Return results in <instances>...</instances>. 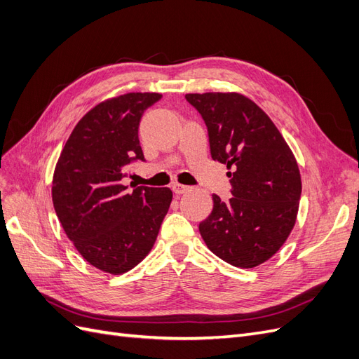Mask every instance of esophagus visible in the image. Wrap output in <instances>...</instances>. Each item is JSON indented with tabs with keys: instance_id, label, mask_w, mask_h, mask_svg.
Returning a JSON list of instances; mask_svg holds the SVG:
<instances>
[{
	"instance_id": "1",
	"label": "esophagus",
	"mask_w": 359,
	"mask_h": 359,
	"mask_svg": "<svg viewBox=\"0 0 359 359\" xmlns=\"http://www.w3.org/2000/svg\"><path fill=\"white\" fill-rule=\"evenodd\" d=\"M172 190H173V193L175 194H184V193H187V191H190V187L189 186H182V184H173L172 186Z\"/></svg>"
}]
</instances>
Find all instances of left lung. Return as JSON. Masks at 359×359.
Masks as SVG:
<instances>
[{
    "instance_id": "1",
    "label": "left lung",
    "mask_w": 359,
    "mask_h": 359,
    "mask_svg": "<svg viewBox=\"0 0 359 359\" xmlns=\"http://www.w3.org/2000/svg\"><path fill=\"white\" fill-rule=\"evenodd\" d=\"M208 128L212 160L233 169L232 198L212 194L199 224L211 252L238 268L273 257L297 222L301 175L285 137L260 107L238 93L186 94Z\"/></svg>"
}]
</instances>
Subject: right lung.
Here are the masks:
<instances>
[{"label":"right lung","mask_w":359,"mask_h":359,"mask_svg":"<svg viewBox=\"0 0 359 359\" xmlns=\"http://www.w3.org/2000/svg\"><path fill=\"white\" fill-rule=\"evenodd\" d=\"M158 93H128L94 106L76 124L52 180V201L69 240L86 262L124 274L153 248L172 202L168 187L123 184L127 168L145 160L139 123Z\"/></svg>","instance_id":"add662e5"}]
</instances>
